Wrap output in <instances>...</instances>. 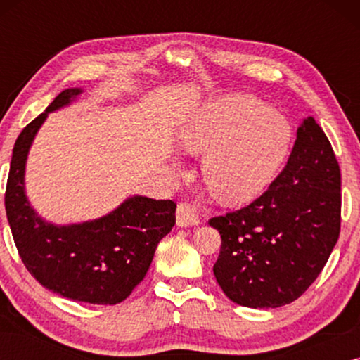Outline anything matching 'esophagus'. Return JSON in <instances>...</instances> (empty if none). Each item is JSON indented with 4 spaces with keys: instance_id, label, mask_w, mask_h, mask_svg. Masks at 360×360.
Wrapping results in <instances>:
<instances>
[{
    "instance_id": "esophagus-1",
    "label": "esophagus",
    "mask_w": 360,
    "mask_h": 360,
    "mask_svg": "<svg viewBox=\"0 0 360 360\" xmlns=\"http://www.w3.org/2000/svg\"><path fill=\"white\" fill-rule=\"evenodd\" d=\"M200 223V210L193 201H180L176 206V224L195 226Z\"/></svg>"
}]
</instances>
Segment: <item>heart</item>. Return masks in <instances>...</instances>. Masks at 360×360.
Instances as JSON below:
<instances>
[{
	"label": "heart",
	"instance_id": "1",
	"mask_svg": "<svg viewBox=\"0 0 360 360\" xmlns=\"http://www.w3.org/2000/svg\"><path fill=\"white\" fill-rule=\"evenodd\" d=\"M180 141L191 154H206L208 188L224 203H248L282 169L292 144L285 116L254 96H226L210 103L181 127Z\"/></svg>",
	"mask_w": 360,
	"mask_h": 360
}]
</instances>
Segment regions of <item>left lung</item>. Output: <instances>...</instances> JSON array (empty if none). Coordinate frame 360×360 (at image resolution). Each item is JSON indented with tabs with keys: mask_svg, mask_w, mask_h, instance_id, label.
Instances as JSON below:
<instances>
[{
	"mask_svg": "<svg viewBox=\"0 0 360 360\" xmlns=\"http://www.w3.org/2000/svg\"><path fill=\"white\" fill-rule=\"evenodd\" d=\"M210 224L221 234L213 272L231 302L277 308L307 292L341 231V170L314 117L298 127L287 165L269 188Z\"/></svg>",
	"mask_w": 360,
	"mask_h": 360,
	"instance_id": "8db88e82",
	"label": "left lung"
}]
</instances>
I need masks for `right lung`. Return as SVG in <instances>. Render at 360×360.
Segmentation results:
<instances>
[{"label": "right lung", "instance_id": "obj_1", "mask_svg": "<svg viewBox=\"0 0 360 360\" xmlns=\"http://www.w3.org/2000/svg\"><path fill=\"white\" fill-rule=\"evenodd\" d=\"M80 91L63 90L18 136L4 206L19 257L42 287L77 302L116 304L146 277L157 244L174 228L176 203L134 196L105 218L70 226L49 224L34 213L24 195L27 150L47 112Z\"/></svg>", "mask_w": 360, "mask_h": 360}]
</instances>
